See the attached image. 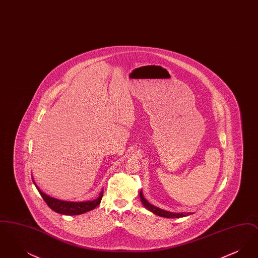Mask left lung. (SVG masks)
I'll return each instance as SVG.
<instances>
[{
    "instance_id": "8db88e82",
    "label": "left lung",
    "mask_w": 258,
    "mask_h": 258,
    "mask_svg": "<svg viewBox=\"0 0 258 258\" xmlns=\"http://www.w3.org/2000/svg\"><path fill=\"white\" fill-rule=\"evenodd\" d=\"M140 200L143 204V206L145 208L149 210L150 212H152L153 214L157 215V216H160L162 218H167V219H174V218H184L186 216H189L191 215V213H172V212H168V211H165V210H162V209L159 208V207H156L154 205H152L151 203H149L147 201V199L144 197V195L142 192V190L140 191Z\"/></svg>"
}]
</instances>
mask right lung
<instances>
[{
	"instance_id": "right-lung-1",
	"label": "right lung",
	"mask_w": 258,
	"mask_h": 258,
	"mask_svg": "<svg viewBox=\"0 0 258 258\" xmlns=\"http://www.w3.org/2000/svg\"><path fill=\"white\" fill-rule=\"evenodd\" d=\"M33 183L36 185L38 192L40 194L41 197L43 198V200L46 202V204L48 205L50 209H52L54 212L61 214V215H66V216H75V215H81L87 213L89 211H92L96 207H98L101 201L103 191L101 190L99 192L97 199L92 200V201H83V202H71V201H64V200H59L56 199L54 197H51L44 194L36 184V182L33 179Z\"/></svg>"
}]
</instances>
